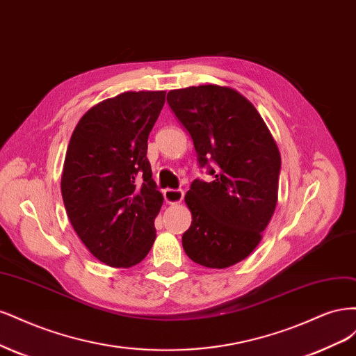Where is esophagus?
Instances as JSON below:
<instances>
[{
  "instance_id": "34e87169",
  "label": "esophagus",
  "mask_w": 356,
  "mask_h": 356,
  "mask_svg": "<svg viewBox=\"0 0 356 356\" xmlns=\"http://www.w3.org/2000/svg\"><path fill=\"white\" fill-rule=\"evenodd\" d=\"M183 191L181 189H165L164 191V200L167 204H179L183 200Z\"/></svg>"
}]
</instances>
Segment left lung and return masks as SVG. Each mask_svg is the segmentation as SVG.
Segmentation results:
<instances>
[{
  "label": "left lung",
  "instance_id": "obj_1",
  "mask_svg": "<svg viewBox=\"0 0 356 356\" xmlns=\"http://www.w3.org/2000/svg\"><path fill=\"white\" fill-rule=\"evenodd\" d=\"M167 102L189 131L211 181L193 180L185 195L192 223L181 236L188 257L225 269L259 245L278 201L281 155L260 113L247 97L216 84L171 90Z\"/></svg>",
  "mask_w": 356,
  "mask_h": 356
}]
</instances>
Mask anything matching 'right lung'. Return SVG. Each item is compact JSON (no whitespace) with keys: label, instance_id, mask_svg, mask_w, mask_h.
Instances as JSON below:
<instances>
[{"label":"right lung","instance_id":"obj_1","mask_svg":"<svg viewBox=\"0 0 356 356\" xmlns=\"http://www.w3.org/2000/svg\"><path fill=\"white\" fill-rule=\"evenodd\" d=\"M165 91H125L90 108L71 136L62 197L74 231L112 268L140 263L155 241L163 205L149 164L147 137Z\"/></svg>","mask_w":356,"mask_h":356}]
</instances>
